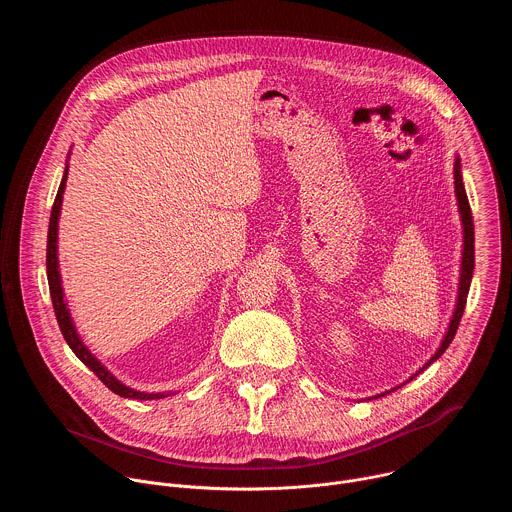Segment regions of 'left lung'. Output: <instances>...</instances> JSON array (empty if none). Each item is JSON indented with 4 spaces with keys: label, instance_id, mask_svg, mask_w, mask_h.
<instances>
[{
    "label": "left lung",
    "instance_id": "obj_1",
    "mask_svg": "<svg viewBox=\"0 0 512 512\" xmlns=\"http://www.w3.org/2000/svg\"><path fill=\"white\" fill-rule=\"evenodd\" d=\"M454 192H456V200H458V212H460V221H462V261H460V279H458V296H456V306H454V312H452V318H450V324H448V330L440 342V346H437V350L433 352V356L423 364V367L411 375L405 383L413 381L419 373H423L431 362H435L437 358H440L446 348L452 344L454 340V334L458 330V324L462 320V314H464V308H466V298H468V291H470V283H472V273H474V221H472V210H470V204H468V196H466V188H464V180H462V164H460V156L456 154L454 158ZM405 383H401L399 387H403ZM395 387V389H399ZM391 389V391H395ZM391 391H385L381 395H375L371 399H379V397H385L387 393Z\"/></svg>",
    "mask_w": 512,
    "mask_h": 512
}]
</instances>
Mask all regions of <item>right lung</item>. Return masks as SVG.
Listing matches in <instances>:
<instances>
[{"label":"right lung","instance_id":"1","mask_svg":"<svg viewBox=\"0 0 512 512\" xmlns=\"http://www.w3.org/2000/svg\"><path fill=\"white\" fill-rule=\"evenodd\" d=\"M70 156V152H68ZM66 178H68V160L64 166V174L54 198V206L50 212V227H48V247H46V273H48V287H50V298H52V306H54V314L60 326V332L66 340V344L70 346V350L79 356V360L103 381V385L107 389H111L115 395L125 397V399H141V401H154V399H164L174 395V391H164V393H145V391H137L127 387L125 383H121L105 364L89 350V346L83 342L75 320H72V314L68 310L66 304V296H64V287H62V277H60V263H58V221H60V210H62V196H64V188H66Z\"/></svg>","mask_w":512,"mask_h":512}]
</instances>
